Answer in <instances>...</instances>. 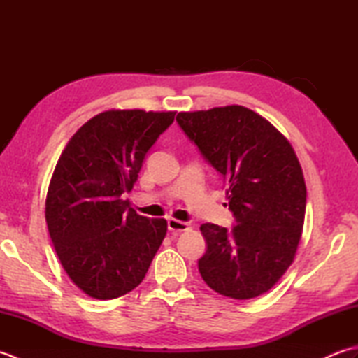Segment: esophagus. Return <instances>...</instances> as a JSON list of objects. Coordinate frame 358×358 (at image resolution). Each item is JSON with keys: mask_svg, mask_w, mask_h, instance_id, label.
<instances>
[{"mask_svg": "<svg viewBox=\"0 0 358 358\" xmlns=\"http://www.w3.org/2000/svg\"><path fill=\"white\" fill-rule=\"evenodd\" d=\"M167 229L171 231V234H178V232H185L191 229V223H186V222H180V220H175L171 218L169 222H167Z\"/></svg>", "mask_w": 358, "mask_h": 358, "instance_id": "obj_1", "label": "esophagus"}]
</instances>
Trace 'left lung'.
I'll use <instances>...</instances> for the list:
<instances>
[{
    "label": "left lung",
    "mask_w": 358,
    "mask_h": 358,
    "mask_svg": "<svg viewBox=\"0 0 358 358\" xmlns=\"http://www.w3.org/2000/svg\"><path fill=\"white\" fill-rule=\"evenodd\" d=\"M177 123L223 175L237 222L232 231L201 224V277L229 299H255L285 275L299 248L306 210L299 158L278 129L245 106L180 112Z\"/></svg>",
    "instance_id": "1"
}]
</instances>
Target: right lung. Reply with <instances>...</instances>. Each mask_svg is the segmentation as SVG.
<instances>
[{"instance_id": "obj_1", "label": "right lung", "mask_w": 358, "mask_h": 358, "mask_svg": "<svg viewBox=\"0 0 358 358\" xmlns=\"http://www.w3.org/2000/svg\"><path fill=\"white\" fill-rule=\"evenodd\" d=\"M173 118L171 110H104L73 134L58 158L45 222L66 273L92 299H118L138 286L166 237L164 218L138 215L123 195Z\"/></svg>"}]
</instances>
